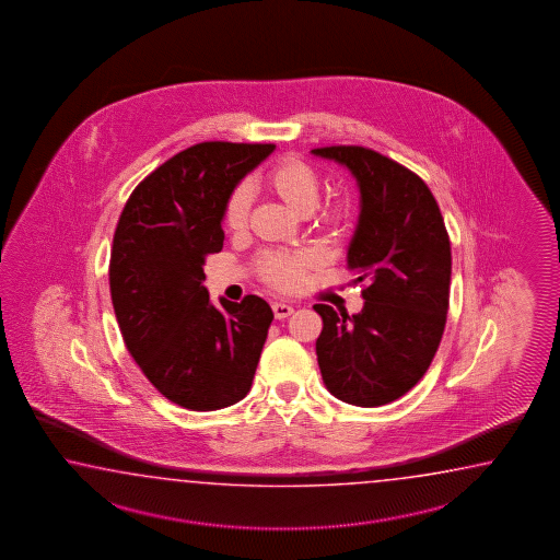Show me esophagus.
Wrapping results in <instances>:
<instances>
[{"mask_svg":"<svg viewBox=\"0 0 560 560\" xmlns=\"http://www.w3.org/2000/svg\"><path fill=\"white\" fill-rule=\"evenodd\" d=\"M272 310H275L276 320H284V318H288V316L294 312V308L288 306L284 302H275Z\"/></svg>","mask_w":560,"mask_h":560,"instance_id":"34e87169","label":"esophagus"}]
</instances>
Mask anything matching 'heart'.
Wrapping results in <instances>:
<instances>
[{"label":"heart","mask_w":560,"mask_h":560,"mask_svg":"<svg viewBox=\"0 0 560 560\" xmlns=\"http://www.w3.org/2000/svg\"><path fill=\"white\" fill-rule=\"evenodd\" d=\"M266 188L298 214H308L320 196V174L318 170L298 155H284L264 176ZM250 214V190L236 186L230 191L222 222L230 232H240L248 224ZM354 215V202L348 191H334L318 208V222L322 226L338 230L345 228ZM316 258L306 250L264 252L258 258V272L266 284L275 285L284 292H294L306 282L310 268Z\"/></svg>","instance_id":"heart-1"}]
</instances>
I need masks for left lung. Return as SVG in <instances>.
Wrapping results in <instances>:
<instances>
[{
  "instance_id": "obj_1",
  "label": "left lung",
  "mask_w": 560,
  "mask_h": 560,
  "mask_svg": "<svg viewBox=\"0 0 560 560\" xmlns=\"http://www.w3.org/2000/svg\"><path fill=\"white\" fill-rule=\"evenodd\" d=\"M314 154L350 167L362 214L348 250L364 308L316 304L322 381L338 400L382 406L427 374L441 345L451 298V238L436 198L412 170L364 145H326Z\"/></svg>"
}]
</instances>
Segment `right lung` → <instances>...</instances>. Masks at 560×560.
Masks as SVG:
<instances>
[{
    "label": "right lung",
    "mask_w": 560,
    "mask_h": 560,
    "mask_svg": "<svg viewBox=\"0 0 560 560\" xmlns=\"http://www.w3.org/2000/svg\"><path fill=\"white\" fill-rule=\"evenodd\" d=\"M275 143L202 142L133 188L109 256L119 332L145 378L174 405L218 410L250 393L272 308L260 296L210 304L203 264L222 250L230 191Z\"/></svg>",
    "instance_id": "right-lung-1"
}]
</instances>
